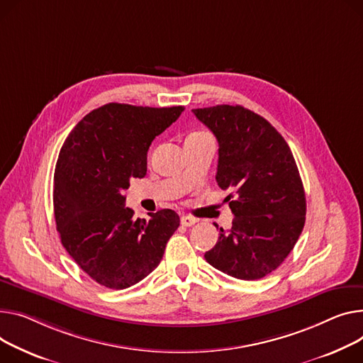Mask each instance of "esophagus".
Here are the masks:
<instances>
[{
    "instance_id": "34e87169",
    "label": "esophagus",
    "mask_w": 363,
    "mask_h": 363,
    "mask_svg": "<svg viewBox=\"0 0 363 363\" xmlns=\"http://www.w3.org/2000/svg\"><path fill=\"white\" fill-rule=\"evenodd\" d=\"M196 223H197L196 217H191V216H182V217H181V225H182V226L189 228V226L196 225Z\"/></svg>"
}]
</instances>
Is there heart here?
<instances>
[{"mask_svg":"<svg viewBox=\"0 0 363 363\" xmlns=\"http://www.w3.org/2000/svg\"><path fill=\"white\" fill-rule=\"evenodd\" d=\"M194 134H201V133H194Z\"/></svg>","mask_w":363,"mask_h":363,"instance_id":"b5f03b06","label":"heart"}]
</instances>
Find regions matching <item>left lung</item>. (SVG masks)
<instances>
[{
  "label": "left lung",
  "instance_id": "left-lung-1",
  "mask_svg": "<svg viewBox=\"0 0 363 363\" xmlns=\"http://www.w3.org/2000/svg\"><path fill=\"white\" fill-rule=\"evenodd\" d=\"M192 112L219 143L217 185L235 192L226 197L235 216L232 228H220L204 258L235 279H262L291 254L305 225L306 200L295 157L269 121L244 106Z\"/></svg>",
  "mask_w": 363,
  "mask_h": 363
}]
</instances>
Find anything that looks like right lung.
I'll return each instance as SVG.
<instances>
[{
    "label": "right lung",
    "instance_id": "right-lung-1",
    "mask_svg": "<svg viewBox=\"0 0 363 363\" xmlns=\"http://www.w3.org/2000/svg\"><path fill=\"white\" fill-rule=\"evenodd\" d=\"M184 109L108 104L87 113L62 144L54 175L57 230L79 267L105 287L119 291L149 276L179 226L171 208L133 220L124 191L146 177L152 141Z\"/></svg>",
    "mask_w": 363,
    "mask_h": 363
}]
</instances>
